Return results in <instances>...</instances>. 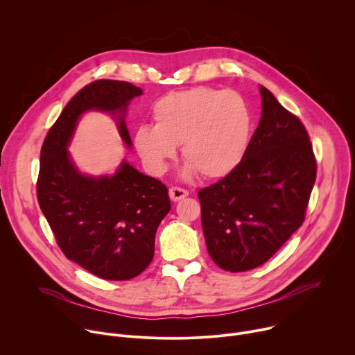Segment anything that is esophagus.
<instances>
[{"label": "esophagus", "instance_id": "esophagus-1", "mask_svg": "<svg viewBox=\"0 0 355 355\" xmlns=\"http://www.w3.org/2000/svg\"><path fill=\"white\" fill-rule=\"evenodd\" d=\"M168 195H170V198H171L173 202H177V200H181L182 198L188 196V191H187V189H182V188L173 187V188H170Z\"/></svg>", "mask_w": 355, "mask_h": 355}]
</instances>
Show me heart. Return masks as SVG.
Returning <instances> with one entry per match:
<instances>
[{"mask_svg": "<svg viewBox=\"0 0 355 355\" xmlns=\"http://www.w3.org/2000/svg\"><path fill=\"white\" fill-rule=\"evenodd\" d=\"M155 126L141 125L133 135L137 155L153 174L167 171L181 144L187 162L181 175L199 173L220 178L243 160L250 141L251 116L234 91L196 87L162 96L151 110Z\"/></svg>", "mask_w": 355, "mask_h": 355, "instance_id": "b5f03b06", "label": "heart"}]
</instances>
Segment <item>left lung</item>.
Masks as SVG:
<instances>
[{
	"label": "left lung",
	"mask_w": 355,
	"mask_h": 355,
	"mask_svg": "<svg viewBox=\"0 0 355 355\" xmlns=\"http://www.w3.org/2000/svg\"><path fill=\"white\" fill-rule=\"evenodd\" d=\"M260 94V123L243 160L198 192L209 256L230 272L263 266L302 226L316 180L305 126L266 87Z\"/></svg>",
	"instance_id": "1"
}]
</instances>
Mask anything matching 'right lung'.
<instances>
[{
    "label": "right lung",
    "mask_w": 355,
    "mask_h": 355,
    "mask_svg": "<svg viewBox=\"0 0 355 355\" xmlns=\"http://www.w3.org/2000/svg\"><path fill=\"white\" fill-rule=\"evenodd\" d=\"M143 94L126 81L98 80L80 89L49 130L40 151L37 200L64 256L108 281L143 272L155 256V237L170 212L168 191L122 159L114 174L80 171L69 147L84 114L112 116L128 148L130 101Z\"/></svg>",
    "instance_id": "right-lung-1"
}]
</instances>
